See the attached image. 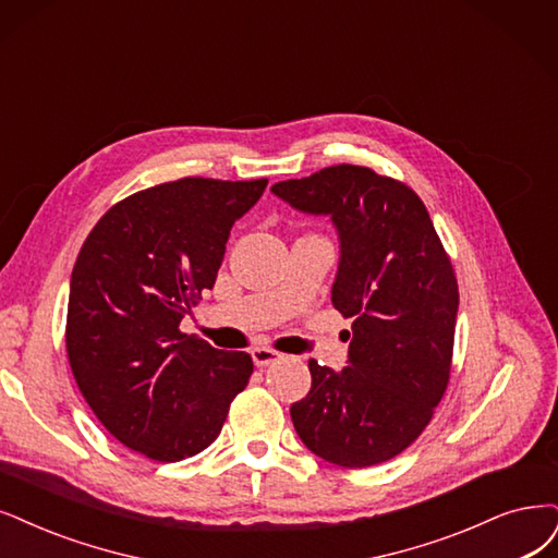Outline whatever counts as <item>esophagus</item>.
<instances>
[{
	"instance_id": "esophagus-1",
	"label": "esophagus",
	"mask_w": 558,
	"mask_h": 558,
	"mask_svg": "<svg viewBox=\"0 0 558 558\" xmlns=\"http://www.w3.org/2000/svg\"><path fill=\"white\" fill-rule=\"evenodd\" d=\"M251 356H253V363H255L257 367L274 365V363H278V361L282 359V354L274 352V349H268V347H255L253 352H251Z\"/></svg>"
}]
</instances>
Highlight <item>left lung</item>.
Instances as JSON below:
<instances>
[{"label":"left lung","instance_id":"1","mask_svg":"<svg viewBox=\"0 0 558 558\" xmlns=\"http://www.w3.org/2000/svg\"><path fill=\"white\" fill-rule=\"evenodd\" d=\"M292 209L328 216L340 262L331 301L352 322L347 367L307 363L313 386L292 404L317 458L361 469L414 444L450 377L458 280L421 197L361 165L276 183Z\"/></svg>","mask_w":558,"mask_h":558}]
</instances>
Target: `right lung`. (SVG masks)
Segmentation results:
<instances>
[{
    "label": "right lung",
    "instance_id": "add662e5",
    "mask_svg": "<svg viewBox=\"0 0 558 558\" xmlns=\"http://www.w3.org/2000/svg\"><path fill=\"white\" fill-rule=\"evenodd\" d=\"M266 183L185 177L140 191L96 222L75 259L73 377L110 435L156 462L214 444L253 375L245 352H222L179 324L214 287L232 225Z\"/></svg>",
    "mask_w": 558,
    "mask_h": 558
}]
</instances>
